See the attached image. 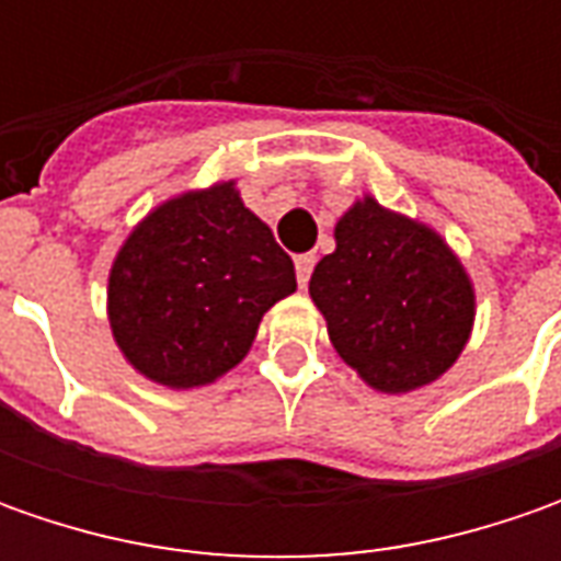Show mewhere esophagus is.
<instances>
[{
	"mask_svg": "<svg viewBox=\"0 0 561 561\" xmlns=\"http://www.w3.org/2000/svg\"><path fill=\"white\" fill-rule=\"evenodd\" d=\"M312 268H314L312 252H306V255H296V280H299V287H309Z\"/></svg>",
	"mask_w": 561,
	"mask_h": 561,
	"instance_id": "1",
	"label": "esophagus"
}]
</instances>
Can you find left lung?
Instances as JSON below:
<instances>
[{
    "mask_svg": "<svg viewBox=\"0 0 561 561\" xmlns=\"http://www.w3.org/2000/svg\"><path fill=\"white\" fill-rule=\"evenodd\" d=\"M334 237L309 293L340 358L380 393L437 380L474 321V290L453 249L371 196L336 221Z\"/></svg>",
    "mask_w": 561,
    "mask_h": 561,
    "instance_id": "8db88e82",
    "label": "left lung"
}]
</instances>
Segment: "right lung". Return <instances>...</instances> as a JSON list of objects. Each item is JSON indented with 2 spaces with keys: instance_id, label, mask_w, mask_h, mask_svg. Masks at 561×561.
I'll return each instance as SVG.
<instances>
[{
  "instance_id": "right-lung-1",
  "label": "right lung",
  "mask_w": 561,
  "mask_h": 561,
  "mask_svg": "<svg viewBox=\"0 0 561 561\" xmlns=\"http://www.w3.org/2000/svg\"><path fill=\"white\" fill-rule=\"evenodd\" d=\"M296 290L293 259L233 184L159 205L108 277V321L127 362L186 390L247 356L262 314Z\"/></svg>"
}]
</instances>
